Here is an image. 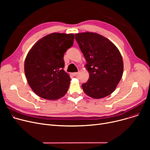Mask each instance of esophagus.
Returning <instances> with one entry per match:
<instances>
[{
  "instance_id": "esophagus-1",
  "label": "esophagus",
  "mask_w": 150,
  "mask_h": 150,
  "mask_svg": "<svg viewBox=\"0 0 150 150\" xmlns=\"http://www.w3.org/2000/svg\"><path fill=\"white\" fill-rule=\"evenodd\" d=\"M72 75L73 76H76L78 75V72H75V73H72Z\"/></svg>"
}]
</instances>
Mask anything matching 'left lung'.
Returning a JSON list of instances; mask_svg holds the SVG:
<instances>
[{"mask_svg":"<svg viewBox=\"0 0 150 150\" xmlns=\"http://www.w3.org/2000/svg\"><path fill=\"white\" fill-rule=\"evenodd\" d=\"M75 38L89 73L88 81L81 85L84 92L97 99L110 95L123 75V62L119 49L108 39L96 33H77Z\"/></svg>","mask_w":150,"mask_h":150,"instance_id":"obj_1","label":"left lung"}]
</instances>
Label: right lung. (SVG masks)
Here are the masks:
<instances>
[{"label":"right lung","instance_id":"add662e5","mask_svg":"<svg viewBox=\"0 0 150 150\" xmlns=\"http://www.w3.org/2000/svg\"><path fill=\"white\" fill-rule=\"evenodd\" d=\"M74 35L53 33L32 47L24 63L27 82L41 98L54 100L67 93L70 78L63 69L64 54L73 45Z\"/></svg>","mask_w":150,"mask_h":150}]
</instances>
